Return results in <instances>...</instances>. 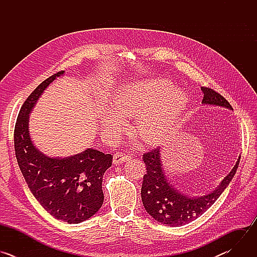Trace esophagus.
Here are the masks:
<instances>
[{"instance_id":"34e87169","label":"esophagus","mask_w":257,"mask_h":257,"mask_svg":"<svg viewBox=\"0 0 257 257\" xmlns=\"http://www.w3.org/2000/svg\"><path fill=\"white\" fill-rule=\"evenodd\" d=\"M131 159V156L130 155H127V154H124V153H121V152H117L115 155H114V158H113V163L115 165H118V164H121L123 162H127Z\"/></svg>"}]
</instances>
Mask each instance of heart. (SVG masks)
<instances>
[{"mask_svg":"<svg viewBox=\"0 0 257 257\" xmlns=\"http://www.w3.org/2000/svg\"><path fill=\"white\" fill-rule=\"evenodd\" d=\"M168 80H154L126 85L118 90L109 101L112 112L102 118V129L107 134H119L125 129L123 119L136 118L134 130L145 143L158 144L164 138L173 119L186 102L181 90L172 91Z\"/></svg>","mask_w":257,"mask_h":257,"instance_id":"1","label":"heart"}]
</instances>
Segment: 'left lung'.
<instances>
[{"instance_id":"left-lung-1","label":"left lung","mask_w":257,"mask_h":257,"mask_svg":"<svg viewBox=\"0 0 257 257\" xmlns=\"http://www.w3.org/2000/svg\"><path fill=\"white\" fill-rule=\"evenodd\" d=\"M202 103L214 104L233 109L230 102L210 87H201ZM241 157L230 174L222 181L215 190L201 197H188L175 190L163 172L160 148L144 153L142 160L146 167L141 187V199L145 210L161 224L180 227L191 223L205 212L219 197L236 174Z\"/></svg>"}]
</instances>
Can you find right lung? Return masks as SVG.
<instances>
[{"mask_svg":"<svg viewBox=\"0 0 257 257\" xmlns=\"http://www.w3.org/2000/svg\"><path fill=\"white\" fill-rule=\"evenodd\" d=\"M62 74L63 70L43 81L23 102L15 123L14 146L18 166L33 196L57 219L79 224L102 205V177L112 166L113 157L88 149L66 159H52L33 145L28 131L29 113L48 85Z\"/></svg>","mask_w":257,"mask_h":257,"instance_id":"obj_1","label":"right lung"}]
</instances>
